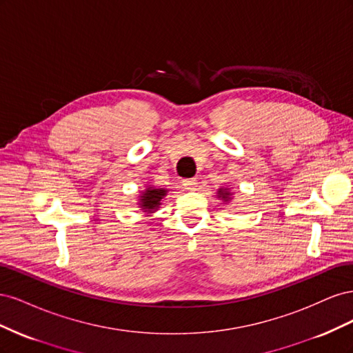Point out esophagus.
<instances>
[{"mask_svg": "<svg viewBox=\"0 0 353 353\" xmlns=\"http://www.w3.org/2000/svg\"><path fill=\"white\" fill-rule=\"evenodd\" d=\"M184 187L187 188V190H197V187H199V183H197V179L196 178H191V179H184Z\"/></svg>", "mask_w": 353, "mask_h": 353, "instance_id": "34e87169", "label": "esophagus"}]
</instances>
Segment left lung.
<instances>
[{
	"instance_id": "8db88e82",
	"label": "left lung",
	"mask_w": 353,
	"mask_h": 353,
	"mask_svg": "<svg viewBox=\"0 0 353 353\" xmlns=\"http://www.w3.org/2000/svg\"><path fill=\"white\" fill-rule=\"evenodd\" d=\"M218 197H221L223 201H230L231 200L230 188H219L218 190Z\"/></svg>"
}]
</instances>
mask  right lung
<instances>
[{
  "label": "right lung",
  "mask_w": 353,
  "mask_h": 353,
  "mask_svg": "<svg viewBox=\"0 0 353 353\" xmlns=\"http://www.w3.org/2000/svg\"><path fill=\"white\" fill-rule=\"evenodd\" d=\"M168 190L165 188H156L148 185L144 191L143 194L140 196V201H138V205L143 209V212L147 213H153L154 210H157V208L162 205V199L166 196Z\"/></svg>",
  "instance_id": "obj_1"
}]
</instances>
